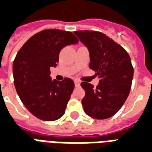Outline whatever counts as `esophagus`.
Here are the masks:
<instances>
[{
    "label": "esophagus",
    "instance_id": "1",
    "mask_svg": "<svg viewBox=\"0 0 152 152\" xmlns=\"http://www.w3.org/2000/svg\"><path fill=\"white\" fill-rule=\"evenodd\" d=\"M74 82H75V86H76V87L80 86V80H74Z\"/></svg>",
    "mask_w": 152,
    "mask_h": 152
}]
</instances>
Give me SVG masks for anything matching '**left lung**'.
Listing matches in <instances>:
<instances>
[{
	"mask_svg": "<svg viewBox=\"0 0 152 152\" xmlns=\"http://www.w3.org/2000/svg\"><path fill=\"white\" fill-rule=\"evenodd\" d=\"M74 33L89 52V68L99 78L96 89L87 82L80 86L86 91L84 111L90 117H112L121 108L129 94L134 67L123 47L100 31H76Z\"/></svg>",
	"mask_w": 152,
	"mask_h": 152,
	"instance_id": "8db88e82",
	"label": "left lung"
}]
</instances>
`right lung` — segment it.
<instances>
[{
  "label": "right lung",
  "mask_w": 152,
  "mask_h": 152,
  "mask_svg": "<svg viewBox=\"0 0 152 152\" xmlns=\"http://www.w3.org/2000/svg\"><path fill=\"white\" fill-rule=\"evenodd\" d=\"M71 31L46 29L32 36L18 50L13 63L15 89L22 102L40 120L56 121L65 113L75 85L72 79L51 80L63 47L78 43Z\"/></svg>",
  "instance_id": "add662e5"
}]
</instances>
